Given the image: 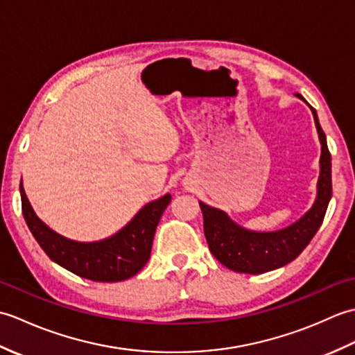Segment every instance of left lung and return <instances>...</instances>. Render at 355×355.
I'll return each instance as SVG.
<instances>
[{"instance_id": "1", "label": "left lung", "mask_w": 355, "mask_h": 355, "mask_svg": "<svg viewBox=\"0 0 355 355\" xmlns=\"http://www.w3.org/2000/svg\"><path fill=\"white\" fill-rule=\"evenodd\" d=\"M311 111L322 145L320 175L318 197L313 207L300 220L276 232H253L232 221L223 210L210 207L200 201L209 250L224 267L248 275H261L281 268L304 252L322 225L333 195L331 154L327 145V135L319 123L318 112L314 108Z\"/></svg>"}]
</instances>
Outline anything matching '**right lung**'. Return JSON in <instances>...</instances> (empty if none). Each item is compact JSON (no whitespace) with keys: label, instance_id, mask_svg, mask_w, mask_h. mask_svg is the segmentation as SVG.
I'll return each mask as SVG.
<instances>
[{"label":"right lung","instance_id":"1","mask_svg":"<svg viewBox=\"0 0 355 355\" xmlns=\"http://www.w3.org/2000/svg\"><path fill=\"white\" fill-rule=\"evenodd\" d=\"M19 192L24 220L49 258L71 273L94 282L125 281L145 267L158 221L172 198L171 193H166L148 202L116 235L96 243H78L53 232L36 216L22 187V180Z\"/></svg>","mask_w":355,"mask_h":355}]
</instances>
